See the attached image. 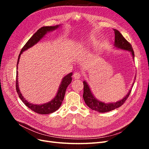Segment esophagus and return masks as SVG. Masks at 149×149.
I'll list each match as a JSON object with an SVG mask.
<instances>
[{"label": "esophagus", "instance_id": "34e87169", "mask_svg": "<svg viewBox=\"0 0 149 149\" xmlns=\"http://www.w3.org/2000/svg\"><path fill=\"white\" fill-rule=\"evenodd\" d=\"M81 74L79 73H77V72H76V73H74L73 74V78L76 79H79L81 78Z\"/></svg>", "mask_w": 149, "mask_h": 149}]
</instances>
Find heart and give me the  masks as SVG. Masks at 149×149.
I'll return each instance as SVG.
<instances>
[{
    "instance_id": "b5f03b06",
    "label": "heart",
    "mask_w": 149,
    "mask_h": 149,
    "mask_svg": "<svg viewBox=\"0 0 149 149\" xmlns=\"http://www.w3.org/2000/svg\"><path fill=\"white\" fill-rule=\"evenodd\" d=\"M93 42H94V39H93V38H88V39L86 40V43H88V44H91V43H93Z\"/></svg>"
}]
</instances>
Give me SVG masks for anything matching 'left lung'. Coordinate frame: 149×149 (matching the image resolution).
I'll use <instances>...</instances> for the list:
<instances>
[{
  "label": "left lung",
  "instance_id": "8db88e82",
  "mask_svg": "<svg viewBox=\"0 0 149 149\" xmlns=\"http://www.w3.org/2000/svg\"><path fill=\"white\" fill-rule=\"evenodd\" d=\"M114 33H115V40H114V48L117 49H122V50H125L128 51L132 55L133 60H134V52L133 49L130 45L127 40H126L124 37H123L122 34L119 32L118 30L114 29ZM136 78V76H135L134 83L132 84L131 88L129 89L128 93L126 95L118 101H116L114 102H104L99 100L94 96L93 92L91 91V88H90L88 83L86 81H84L83 84H84V93H83V99L84 100L85 103L86 105L91 109L92 110L97 111L99 112H109L112 110H114L115 109L119 107L123 104L126 100L128 98L129 94L131 92V89L133 87V85L134 84L135 79Z\"/></svg>",
  "mask_w": 149,
  "mask_h": 149
}]
</instances>
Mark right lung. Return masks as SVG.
I'll use <instances>...</instances> for the list:
<instances>
[{
  "instance_id": "1",
  "label": "right lung",
  "mask_w": 149,
  "mask_h": 149,
  "mask_svg": "<svg viewBox=\"0 0 149 149\" xmlns=\"http://www.w3.org/2000/svg\"><path fill=\"white\" fill-rule=\"evenodd\" d=\"M61 25H57L55 26H43V27L38 29L36 33L31 37L29 41L26 42L25 45L24 47L22 48V50L19 55L18 58V61L17 65V78H16V89L17 92L19 94V96L20 98V100L22 101L26 106H27L29 108L35 112H37L38 114H51L52 112H54L59 109L61 105V103L63 101V99L65 97V94L67 87L68 85L71 83L72 81V75L73 73H68V74L65 75L63 78L61 83L58 88V91L56 94V96L53 98L52 100L46 103L42 104H35L30 102L27 100L22 95V93L20 92V90L19 88V81H18V65H19V60L20 55L24 52L30 48L33 47L35 45L38 43L40 40H41L43 37H45V35L50 31H53L54 30H57L60 27Z\"/></svg>"
}]
</instances>
